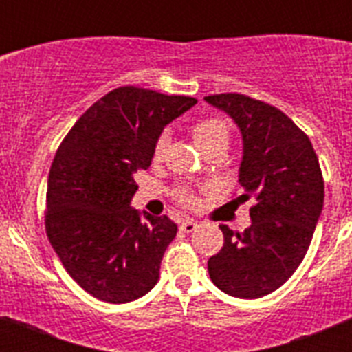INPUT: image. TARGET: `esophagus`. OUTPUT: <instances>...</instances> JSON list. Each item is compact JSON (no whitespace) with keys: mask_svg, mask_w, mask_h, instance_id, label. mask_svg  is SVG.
I'll return each instance as SVG.
<instances>
[{"mask_svg":"<svg viewBox=\"0 0 352 352\" xmlns=\"http://www.w3.org/2000/svg\"><path fill=\"white\" fill-rule=\"evenodd\" d=\"M179 229H182L183 232H192L197 229V222H194V220H183V222L179 223Z\"/></svg>","mask_w":352,"mask_h":352,"instance_id":"34e87169","label":"esophagus"}]
</instances>
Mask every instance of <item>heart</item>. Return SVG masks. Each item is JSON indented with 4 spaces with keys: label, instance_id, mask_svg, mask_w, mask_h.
<instances>
[{
    "label": "heart",
    "instance_id": "obj_1",
    "mask_svg": "<svg viewBox=\"0 0 352 352\" xmlns=\"http://www.w3.org/2000/svg\"><path fill=\"white\" fill-rule=\"evenodd\" d=\"M192 138L194 142L197 144V148L203 151V149L210 148L213 144H226L229 142V129L219 118H206V120L197 121L194 126H192ZM169 144V133L162 132L157 138L153 144V160L158 162L162 160L164 153H166V148ZM174 197L182 206L185 208H194L197 206V195L192 188H186L182 186L178 190L174 192Z\"/></svg>",
    "mask_w": 352,
    "mask_h": 352
}]
</instances>
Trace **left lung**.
Returning a JSON list of instances; mask_svg holds the SVG:
<instances>
[{
  "label": "left lung",
  "mask_w": 352,
  "mask_h": 352,
  "mask_svg": "<svg viewBox=\"0 0 352 352\" xmlns=\"http://www.w3.org/2000/svg\"><path fill=\"white\" fill-rule=\"evenodd\" d=\"M234 120L243 139L239 201L254 199L243 232L220 226L223 247L208 261L220 291L256 300L276 291L309 250L324 203V182L307 133L291 118L239 93L204 96Z\"/></svg>",
  "instance_id": "8db88e82"
}]
</instances>
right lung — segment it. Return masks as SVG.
<instances>
[{"label":"right lung","instance_id":"add662e5","mask_svg":"<svg viewBox=\"0 0 352 352\" xmlns=\"http://www.w3.org/2000/svg\"><path fill=\"white\" fill-rule=\"evenodd\" d=\"M197 104L192 96L123 86L79 118L49 170L45 231L68 275L91 296L126 303L158 282L178 232L169 217L130 208L135 173L153 160L164 126Z\"/></svg>","mask_w":352,"mask_h":352}]
</instances>
